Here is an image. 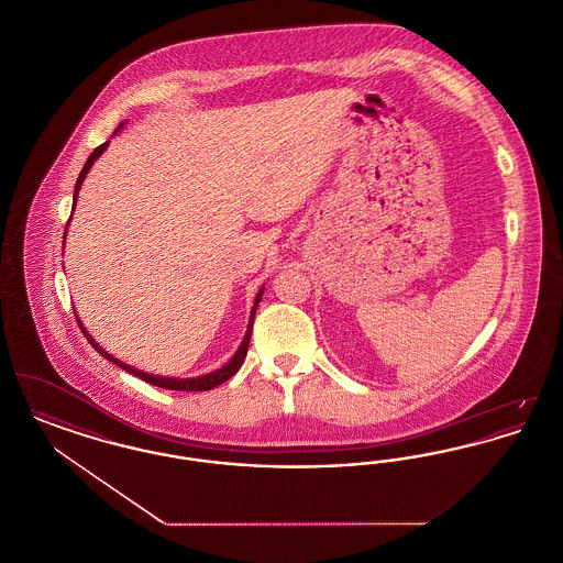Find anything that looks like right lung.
I'll use <instances>...</instances> for the list:
<instances>
[{
    "label": "right lung",
    "instance_id": "right-lung-1",
    "mask_svg": "<svg viewBox=\"0 0 563 563\" xmlns=\"http://www.w3.org/2000/svg\"><path fill=\"white\" fill-rule=\"evenodd\" d=\"M122 126V124H120ZM120 131V129H118ZM115 131V133H118ZM109 141L106 143H101L90 156H88V161L84 164V168H81L80 177H78V181H76V191H74V200H78V191L81 188V181H84V177L88 175V170H90V166H92V162L97 161L103 152H106V147H108ZM69 223V221H67ZM262 295H264V289H260V294L255 297V306H253V312H251V322H249V329H246V335H244V340H242L241 349L236 350V354L232 356V361L228 363V365H223L221 369H217L213 374L200 375V377H189V379H175V377H161V375H150L145 374V372H139V369H133V367H129V365H124L122 361H118V358H113L111 354H108L106 350L101 349L99 344H95V340L86 333V329L81 327V322L78 321V324L81 327V333L86 335V340L95 346V350L101 354V356H106L109 358L111 363H115L118 367H122L124 372H129V374L136 375V377H141L143 382H147V384H154V386H158V388H166V390H211L214 386H219V384H223L225 379H230L232 375L236 374L239 369H241L242 363H244V356H246V350H249V342H251V329H253V319H255V310H257V303H260V299H262ZM78 319V317H76Z\"/></svg>",
    "mask_w": 563,
    "mask_h": 563
}]
</instances>
